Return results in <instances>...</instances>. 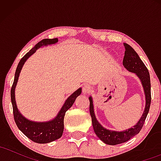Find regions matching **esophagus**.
<instances>
[{
	"label": "esophagus",
	"instance_id": "34e87169",
	"mask_svg": "<svg viewBox=\"0 0 161 161\" xmlns=\"http://www.w3.org/2000/svg\"><path fill=\"white\" fill-rule=\"evenodd\" d=\"M92 91L91 86H88V85H85L82 88V93L83 94H88L90 92Z\"/></svg>",
	"mask_w": 161,
	"mask_h": 161
}]
</instances>
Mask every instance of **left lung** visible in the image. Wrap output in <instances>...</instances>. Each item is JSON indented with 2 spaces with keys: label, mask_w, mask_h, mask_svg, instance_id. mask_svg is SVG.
I'll use <instances>...</instances> for the list:
<instances>
[{
  "label": "left lung",
  "mask_w": 161,
  "mask_h": 161,
  "mask_svg": "<svg viewBox=\"0 0 161 161\" xmlns=\"http://www.w3.org/2000/svg\"><path fill=\"white\" fill-rule=\"evenodd\" d=\"M123 45H124L125 51L124 57H123V64L125 69H127L130 73H135L139 79V80L141 81L145 96V107L141 118L137 122V123L133 125V127H131V128L123 131L110 130V129L104 128L97 121L95 116V110H94L93 99H92V96L88 97L90 101V114L92 116V122L94 131H95L96 136L101 141L109 145L122 144L123 142L129 141L130 138L137 135L141 131L142 126H143L151 105V81L148 70L144 64V63L142 62V60L140 59L138 53L130 45H129L126 43H123Z\"/></svg>",
  "instance_id": "left-lung-1"
}]
</instances>
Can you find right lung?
Listing matches in <instances>:
<instances>
[{
  "instance_id": "1",
  "label": "right lung",
  "mask_w": 161,
  "mask_h": 161,
  "mask_svg": "<svg viewBox=\"0 0 161 161\" xmlns=\"http://www.w3.org/2000/svg\"><path fill=\"white\" fill-rule=\"evenodd\" d=\"M58 42V38H53V39H45L42 40L36 45L33 48L28 52L23 58L20 60L18 64L17 68L16 69L15 77H14V84L11 88L10 95H11V102L13 105V110H14V116L15 119L16 124L18 128L23 133L27 136L29 139L36 143L45 144L49 142H53L58 139L62 136L64 132V119L66 112L73 106L74 104L75 99L79 95L82 93V88H79L76 91H75L66 100L64 105L59 112L57 113V116L54 118L49 121L45 122H36L32 121L27 119L19 112L17 108L15 98V88L17 84L18 79H19V73L21 72L22 68L25 61L29 58L33 53L38 48L42 47H46L47 45H54Z\"/></svg>"
}]
</instances>
